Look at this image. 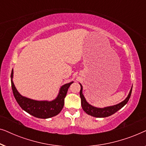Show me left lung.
Masks as SVG:
<instances>
[{
	"label": "left lung",
	"instance_id": "obj_1",
	"mask_svg": "<svg viewBox=\"0 0 146 146\" xmlns=\"http://www.w3.org/2000/svg\"><path fill=\"white\" fill-rule=\"evenodd\" d=\"M80 86L81 89L80 91V96L81 98L82 107L84 111L86 113H88V115H90L92 116L96 117H108L110 115L115 113L116 111H118L119 110H120L121 108H123L127 103L129 98L131 96V90H132V87H131L127 97L124 100L118 104L112 106L106 107L104 108H98L92 106L89 104L87 102L82 94V86L80 84Z\"/></svg>",
	"mask_w": 146,
	"mask_h": 146
}]
</instances>
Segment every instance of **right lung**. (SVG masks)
<instances>
[{
  "instance_id": "obj_1",
  "label": "right lung",
  "mask_w": 146,
  "mask_h": 146,
  "mask_svg": "<svg viewBox=\"0 0 146 146\" xmlns=\"http://www.w3.org/2000/svg\"><path fill=\"white\" fill-rule=\"evenodd\" d=\"M11 86L13 92L17 103L21 108L27 113L38 118L46 119L58 114L64 105V98L68 90L73 82L66 84L60 88L59 94L55 100L52 101H37L24 97L20 94L16 89L13 81V69L11 72Z\"/></svg>"
}]
</instances>
